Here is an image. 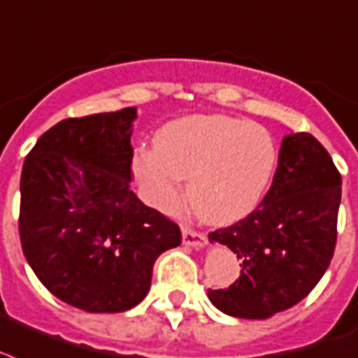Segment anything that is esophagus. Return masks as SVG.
Listing matches in <instances>:
<instances>
[{"instance_id": "34e87169", "label": "esophagus", "mask_w": 358, "mask_h": 358, "mask_svg": "<svg viewBox=\"0 0 358 358\" xmlns=\"http://www.w3.org/2000/svg\"><path fill=\"white\" fill-rule=\"evenodd\" d=\"M182 238H184V244L191 248H203L206 244V236L189 227H182Z\"/></svg>"}]
</instances>
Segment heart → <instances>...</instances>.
I'll use <instances>...</instances> for the list:
<instances>
[{
	"label": "heart",
	"mask_w": 358,
	"mask_h": 358,
	"mask_svg": "<svg viewBox=\"0 0 358 358\" xmlns=\"http://www.w3.org/2000/svg\"><path fill=\"white\" fill-rule=\"evenodd\" d=\"M274 136L229 116H185L163 125L155 148H141L133 173L152 206L171 212L182 197L208 223L227 225L259 204L276 169Z\"/></svg>",
	"instance_id": "1"
}]
</instances>
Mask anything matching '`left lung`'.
I'll return each instance as SVG.
<instances>
[{
  "label": "left lung",
  "instance_id": "1",
  "mask_svg": "<svg viewBox=\"0 0 358 358\" xmlns=\"http://www.w3.org/2000/svg\"><path fill=\"white\" fill-rule=\"evenodd\" d=\"M342 176L310 133L283 136L278 169L257 208L231 227L208 234L242 261L238 280L210 289L217 310L266 319L310 294L331 264L338 236Z\"/></svg>",
  "mask_w": 358,
  "mask_h": 358
}]
</instances>
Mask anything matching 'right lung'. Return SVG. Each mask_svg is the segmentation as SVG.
<instances>
[{"instance_id": "right-lung-1", "label": "right lung", "mask_w": 358, "mask_h": 358, "mask_svg": "<svg viewBox=\"0 0 358 358\" xmlns=\"http://www.w3.org/2000/svg\"><path fill=\"white\" fill-rule=\"evenodd\" d=\"M135 106L67 118L27 154L18 231L27 263L54 296L84 312L118 313L146 296L180 227L131 191Z\"/></svg>"}]
</instances>
